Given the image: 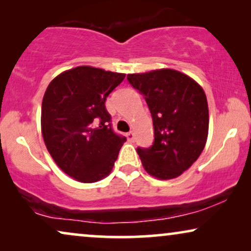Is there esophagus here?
Masks as SVG:
<instances>
[{"label": "esophagus", "mask_w": 251, "mask_h": 251, "mask_svg": "<svg viewBox=\"0 0 251 251\" xmlns=\"http://www.w3.org/2000/svg\"><path fill=\"white\" fill-rule=\"evenodd\" d=\"M126 138H128L130 142H133V140H135V133H133L132 131H129L128 133H126Z\"/></svg>", "instance_id": "obj_1"}]
</instances>
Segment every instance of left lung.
Segmentation results:
<instances>
[{"label":"left lung","instance_id":"1","mask_svg":"<svg viewBox=\"0 0 251 251\" xmlns=\"http://www.w3.org/2000/svg\"><path fill=\"white\" fill-rule=\"evenodd\" d=\"M126 78L144 96L153 120V145L137 147L144 169L160 179L178 177L198 160L207 142L209 111L203 89L168 68L128 74Z\"/></svg>","mask_w":251,"mask_h":251}]
</instances>
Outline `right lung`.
I'll list each match as a JSON object with an SVG mask.
<instances>
[{"mask_svg":"<svg viewBox=\"0 0 251 251\" xmlns=\"http://www.w3.org/2000/svg\"><path fill=\"white\" fill-rule=\"evenodd\" d=\"M126 75L78 66L54 77L42 101L41 128L57 166L82 183L111 173L126 138L112 128L105 106L108 95Z\"/></svg>","mask_w":251,"mask_h":251,"instance_id":"1","label":"right lung"}]
</instances>
